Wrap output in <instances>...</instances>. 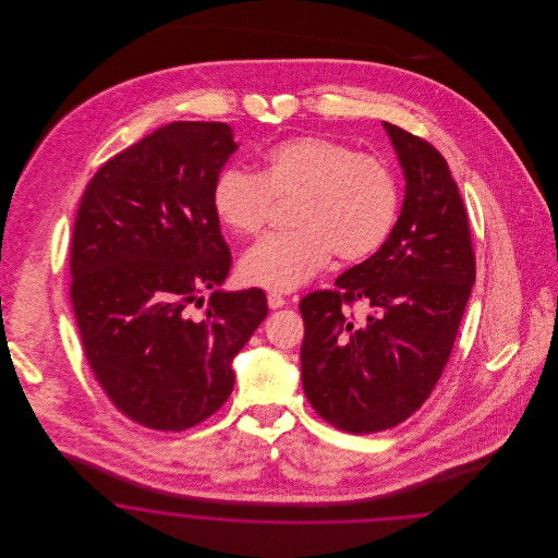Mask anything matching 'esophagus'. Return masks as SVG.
I'll return each instance as SVG.
<instances>
[{
    "label": "esophagus",
    "mask_w": 558,
    "mask_h": 558,
    "mask_svg": "<svg viewBox=\"0 0 558 558\" xmlns=\"http://www.w3.org/2000/svg\"><path fill=\"white\" fill-rule=\"evenodd\" d=\"M284 296L282 294H278V292H267V305H269V310H280V307H284Z\"/></svg>",
    "instance_id": "esophagus-1"
}]
</instances>
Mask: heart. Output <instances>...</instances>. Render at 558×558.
<instances>
[{"label":"heart","instance_id":"heart-1","mask_svg":"<svg viewBox=\"0 0 558 558\" xmlns=\"http://www.w3.org/2000/svg\"><path fill=\"white\" fill-rule=\"evenodd\" d=\"M213 211L239 236L264 232L271 201L291 203V234L255 244L240 259V278L266 291L310 282L332 255L364 262L389 239L398 217L396 173L378 157L339 140L299 135L271 146L257 175L223 171L213 184Z\"/></svg>","mask_w":558,"mask_h":558}]
</instances>
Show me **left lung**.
I'll return each instance as SVG.
<instances>
[{
  "label": "left lung",
  "mask_w": 558,
  "mask_h": 558,
  "mask_svg": "<svg viewBox=\"0 0 558 558\" xmlns=\"http://www.w3.org/2000/svg\"><path fill=\"white\" fill-rule=\"evenodd\" d=\"M383 128L405 180L398 223L337 278V291L299 303L303 391L324 421L355 435L399 425L425 403L475 284L469 215L448 162L423 137ZM357 300L364 320L345 310Z\"/></svg>",
  "instance_id": "obj_1"
}]
</instances>
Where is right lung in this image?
<instances>
[{"mask_svg": "<svg viewBox=\"0 0 558 558\" xmlns=\"http://www.w3.org/2000/svg\"><path fill=\"white\" fill-rule=\"evenodd\" d=\"M236 148L226 123L175 121L105 162L83 192L73 312L100 387L137 425L184 430L209 418L267 316L262 289H219L232 255L213 184Z\"/></svg>", "mask_w": 558, "mask_h": 558, "instance_id": "1", "label": "right lung"}]
</instances>
